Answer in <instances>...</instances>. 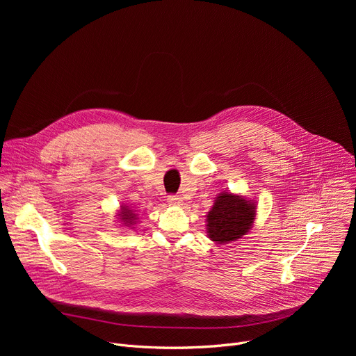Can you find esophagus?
Listing matches in <instances>:
<instances>
[{
  "mask_svg": "<svg viewBox=\"0 0 356 356\" xmlns=\"http://www.w3.org/2000/svg\"><path fill=\"white\" fill-rule=\"evenodd\" d=\"M167 203L170 204V207H180L181 199L177 195H170L167 197Z\"/></svg>",
  "mask_w": 356,
  "mask_h": 356,
  "instance_id": "1",
  "label": "esophagus"
}]
</instances>
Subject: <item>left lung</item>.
I'll return each mask as SVG.
<instances>
[{
	"label": "left lung",
	"mask_w": 356,
	"mask_h": 356,
	"mask_svg": "<svg viewBox=\"0 0 356 356\" xmlns=\"http://www.w3.org/2000/svg\"><path fill=\"white\" fill-rule=\"evenodd\" d=\"M255 215V202L231 192H222L207 215L208 236L218 244H229L252 228Z\"/></svg>",
	"instance_id": "8db88e82"
}]
</instances>
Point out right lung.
<instances>
[{
    "label": "right lung",
    "mask_w": 356,
    "mask_h": 356,
    "mask_svg": "<svg viewBox=\"0 0 356 356\" xmlns=\"http://www.w3.org/2000/svg\"><path fill=\"white\" fill-rule=\"evenodd\" d=\"M118 216H120V220L122 222V225H125V227H133L136 219H137L136 211L125 207V204H122V207H121V211H120Z\"/></svg>",
    "instance_id": "add662e5"
}]
</instances>
